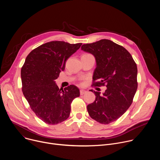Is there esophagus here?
<instances>
[{"label":"esophagus","instance_id":"34e87169","mask_svg":"<svg viewBox=\"0 0 160 160\" xmlns=\"http://www.w3.org/2000/svg\"><path fill=\"white\" fill-rule=\"evenodd\" d=\"M86 92H87V91H86L85 90H84V89H81V90H80V95H83V94H85Z\"/></svg>","mask_w":160,"mask_h":160}]
</instances>
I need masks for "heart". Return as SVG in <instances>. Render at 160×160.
Masks as SVG:
<instances>
[{
	"label": "heart",
	"instance_id": "1",
	"mask_svg": "<svg viewBox=\"0 0 160 160\" xmlns=\"http://www.w3.org/2000/svg\"><path fill=\"white\" fill-rule=\"evenodd\" d=\"M87 54H85V55H87Z\"/></svg>",
	"mask_w": 160,
	"mask_h": 160
}]
</instances>
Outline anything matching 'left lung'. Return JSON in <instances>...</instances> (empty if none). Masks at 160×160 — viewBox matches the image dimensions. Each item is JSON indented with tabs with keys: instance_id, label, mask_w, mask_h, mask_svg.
I'll list each match as a JSON object with an SVG mask.
<instances>
[{
	"instance_id": "left-lung-1",
	"label": "left lung",
	"mask_w": 160,
	"mask_h": 160,
	"mask_svg": "<svg viewBox=\"0 0 160 160\" xmlns=\"http://www.w3.org/2000/svg\"><path fill=\"white\" fill-rule=\"evenodd\" d=\"M81 49L96 60L92 87L106 86L105 92H93L96 99L87 106L90 117L102 124L118 120L133 102L138 89V67L129 52L108 39L83 44Z\"/></svg>"
}]
</instances>
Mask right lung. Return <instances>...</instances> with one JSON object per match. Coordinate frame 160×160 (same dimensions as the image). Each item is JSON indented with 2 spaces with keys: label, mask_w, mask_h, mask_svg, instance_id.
Returning a JSON list of instances; mask_svg holds the SVG:
<instances>
[{
  "label": "right lung",
  "mask_w": 160,
  "mask_h": 160,
  "mask_svg": "<svg viewBox=\"0 0 160 160\" xmlns=\"http://www.w3.org/2000/svg\"><path fill=\"white\" fill-rule=\"evenodd\" d=\"M82 44L63 41L43 43L30 52L21 68L22 93L32 110L45 123L56 125L66 120L73 100L80 96L76 86L61 90L54 80L64 70L66 60Z\"/></svg>",
  "instance_id": "1"
}]
</instances>
